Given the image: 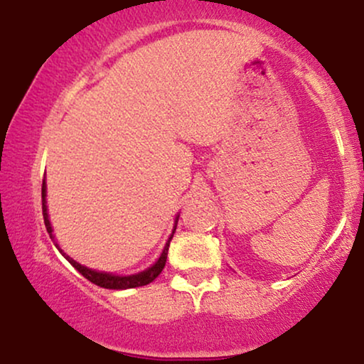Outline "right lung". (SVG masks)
<instances>
[{"label": "right lung", "mask_w": 364, "mask_h": 364, "mask_svg": "<svg viewBox=\"0 0 364 364\" xmlns=\"http://www.w3.org/2000/svg\"><path fill=\"white\" fill-rule=\"evenodd\" d=\"M41 197H43V217H44V225H46V230L49 233V237H51L53 240V228H51V223H49V218H48V208H46V182L43 181V187H41ZM177 227V223H176ZM176 232V230H173ZM173 232L172 235L168 237V240L166 243V247H164V252L162 255L159 257V260L154 263L151 268H147V270H144L141 273H137V275H129V277H116V275H111V273H104V272H96V270H91V268L87 267H82L81 263L74 262L71 257H68L66 253H63L61 248L58 247V243H54L59 248V252L63 253L64 257L68 258V262L71 263V265L76 268V270L81 273L84 278H87L89 282H92L94 285L97 287H102V288H109V290H126V288H136V287H144L147 285V283H151L156 280L159 277V273L164 270V267H166V262H167V253H168V245H171V240L173 237Z\"/></svg>", "instance_id": "1"}]
</instances>
